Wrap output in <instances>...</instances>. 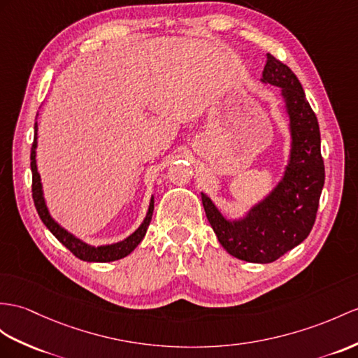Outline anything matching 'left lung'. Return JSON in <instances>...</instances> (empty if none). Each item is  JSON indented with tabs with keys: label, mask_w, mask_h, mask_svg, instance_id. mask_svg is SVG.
<instances>
[{
	"label": "left lung",
	"mask_w": 358,
	"mask_h": 358,
	"mask_svg": "<svg viewBox=\"0 0 358 358\" xmlns=\"http://www.w3.org/2000/svg\"><path fill=\"white\" fill-rule=\"evenodd\" d=\"M266 57L261 82L280 86L290 118L292 149L284 176L272 193L240 220L224 219L213 200L200 193L206 219L226 252L261 264L272 263L308 237L325 182L316 113L292 69L270 53Z\"/></svg>",
	"instance_id": "left-lung-1"
}]
</instances>
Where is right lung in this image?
Here are the masks:
<instances>
[{"instance_id": "obj_1", "label": "right lung", "mask_w": 358, "mask_h": 358, "mask_svg": "<svg viewBox=\"0 0 358 358\" xmlns=\"http://www.w3.org/2000/svg\"><path fill=\"white\" fill-rule=\"evenodd\" d=\"M36 147H38V123H34V138H33V144H31V153H30V167H31V176H33V184H31V193H33V202L34 206H36V211L41 217V220L43 224L47 226L50 232L55 235V237L62 243V245L71 250L73 254L83 261H88V263H109V261H115L127 257L130 252H132L139 243L143 241L144 235L147 232V228H149L152 215H153V203L155 200L152 197L150 205H149V211L145 214V219L141 223V226L134 232L130 234L127 238L123 241L113 243V245H106V246H91L88 243H85L82 240H78L74 237L73 234H69L66 229H64L57 222L53 220V217L50 215L48 208L45 205V199H43V191H42V184H41V176L38 173L36 167Z\"/></svg>"}]
</instances>
